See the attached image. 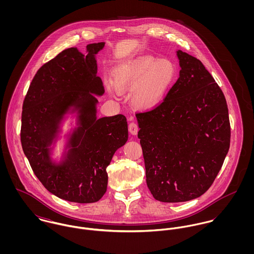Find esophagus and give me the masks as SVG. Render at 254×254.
<instances>
[{"mask_svg":"<svg viewBox=\"0 0 254 254\" xmlns=\"http://www.w3.org/2000/svg\"><path fill=\"white\" fill-rule=\"evenodd\" d=\"M128 128H129V132H130L132 135H137V133H138V131H139V127H138L137 123L131 122V123L129 124Z\"/></svg>","mask_w":254,"mask_h":254,"instance_id":"obj_1","label":"esophagus"}]
</instances>
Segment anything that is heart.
Returning <instances> with one entry per match:
<instances>
[{
	"instance_id": "1",
	"label": "heart",
	"mask_w": 254,
	"mask_h": 254,
	"mask_svg": "<svg viewBox=\"0 0 254 254\" xmlns=\"http://www.w3.org/2000/svg\"><path fill=\"white\" fill-rule=\"evenodd\" d=\"M176 67L167 59L150 56L129 61L113 71V83L119 92H131V103L138 109L158 106L176 80Z\"/></svg>"
}]
</instances>
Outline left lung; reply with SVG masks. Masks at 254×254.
Here are the masks:
<instances>
[{
	"instance_id": "obj_1",
	"label": "left lung",
	"mask_w": 254,
	"mask_h": 254,
	"mask_svg": "<svg viewBox=\"0 0 254 254\" xmlns=\"http://www.w3.org/2000/svg\"><path fill=\"white\" fill-rule=\"evenodd\" d=\"M180 76L154 109L137 112L146 185L156 200L183 202L213 184L231 140L225 96L202 63L177 52Z\"/></svg>"
}]
</instances>
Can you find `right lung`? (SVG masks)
Returning <instances> with one entry per match:
<instances>
[{"label": "right lung", "instance_id": "obj_1", "mask_svg": "<svg viewBox=\"0 0 254 254\" xmlns=\"http://www.w3.org/2000/svg\"><path fill=\"white\" fill-rule=\"evenodd\" d=\"M105 43L87 46L84 56L69 48L42 65L23 101L20 141L39 181L60 198L78 203L100 200L107 191L109 166L114 152L128 140L126 117L97 118V98L105 93L97 74L95 55ZM71 106L79 112L66 160L50 161L48 145L58 123Z\"/></svg>", "mask_w": 254, "mask_h": 254}]
</instances>
